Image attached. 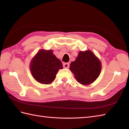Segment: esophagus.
I'll list each match as a JSON object with an SVG mask.
<instances>
[{
    "label": "esophagus",
    "instance_id": "1",
    "mask_svg": "<svg viewBox=\"0 0 129 129\" xmlns=\"http://www.w3.org/2000/svg\"><path fill=\"white\" fill-rule=\"evenodd\" d=\"M63 67L64 68H68L69 67V64L68 62L63 63Z\"/></svg>",
    "mask_w": 129,
    "mask_h": 129
}]
</instances>
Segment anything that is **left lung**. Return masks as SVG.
Returning a JSON list of instances; mask_svg holds the SVG:
<instances>
[{"mask_svg":"<svg viewBox=\"0 0 129 129\" xmlns=\"http://www.w3.org/2000/svg\"><path fill=\"white\" fill-rule=\"evenodd\" d=\"M70 70L78 82L87 85L99 77L101 64L99 59L91 51H80L75 61L71 62Z\"/></svg>","mask_w":129,"mask_h":129,"instance_id":"8db88e82","label":"left lung"}]
</instances>
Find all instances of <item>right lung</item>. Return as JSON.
Segmentation results:
<instances>
[{
    "instance_id": "obj_1",
    "label": "right lung",
    "mask_w": 129,
    "mask_h": 129,
    "mask_svg": "<svg viewBox=\"0 0 129 129\" xmlns=\"http://www.w3.org/2000/svg\"><path fill=\"white\" fill-rule=\"evenodd\" d=\"M30 68L33 76L38 82L49 84L55 80L59 70L63 67L53 51L41 49L32 59Z\"/></svg>"
}]
</instances>
